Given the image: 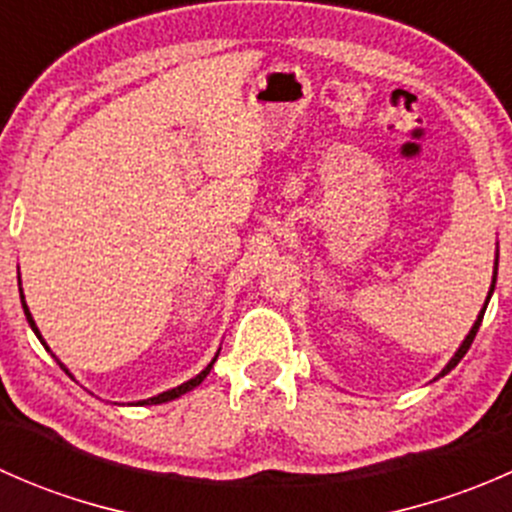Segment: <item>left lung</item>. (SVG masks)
Listing matches in <instances>:
<instances>
[{"label":"left lung","mask_w":512,"mask_h":512,"mask_svg":"<svg viewBox=\"0 0 512 512\" xmlns=\"http://www.w3.org/2000/svg\"><path fill=\"white\" fill-rule=\"evenodd\" d=\"M495 277H498V257H495V272H493V285H490V292H488V297H485V304H483V309H480V314H478V319H476V324H473L471 327V332H468V337L463 339V344L461 347H458V352L453 354V359L448 361L446 366H443V371L438 376H446L448 371L453 369V366L458 364V361L463 359V356H466V352L468 349H471V344H473V339H476V332H478V327H480V322H483V314H485V307H488V302H490V294H493V289H495Z\"/></svg>","instance_id":"8db88e82"}]
</instances>
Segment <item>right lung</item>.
Instances as JSON below:
<instances>
[{"label": "right lung", "mask_w": 512, "mask_h": 512, "mask_svg": "<svg viewBox=\"0 0 512 512\" xmlns=\"http://www.w3.org/2000/svg\"><path fill=\"white\" fill-rule=\"evenodd\" d=\"M19 294H22V289H19ZM22 307H24V314H27V322H29V327H32V329H34V334H36V337H39V342H41V344H44V347H46V342H44V339H41V332H39V327H36V322H34L32 312H29L27 302H24V294H22ZM218 354H220V352H218ZM218 354H215V359H218ZM215 359H213V361H210V364H208V366H205V369H203V371H200V374H198V376H193V379H190V381H185V384L175 386V389H168V391H163V394H158V396H151V399H146V401H138V406H153V404H165V401H173V399H178V396H183V394H188V391H193V389H195V386H200V384H203V379H205V376H208V374H210V369H213ZM56 361H59V359H56ZM59 366H61V369H64V371H66V374H69V369H66V366H64V364H61V361H59ZM69 376H71V374H69Z\"/></svg>", "instance_id": "right-lung-1"}]
</instances>
